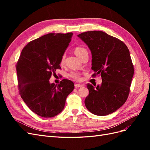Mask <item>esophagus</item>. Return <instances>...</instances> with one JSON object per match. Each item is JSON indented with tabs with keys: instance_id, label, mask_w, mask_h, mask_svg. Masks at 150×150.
Here are the masks:
<instances>
[{
	"instance_id": "1",
	"label": "esophagus",
	"mask_w": 150,
	"mask_h": 150,
	"mask_svg": "<svg viewBox=\"0 0 150 150\" xmlns=\"http://www.w3.org/2000/svg\"><path fill=\"white\" fill-rule=\"evenodd\" d=\"M83 85L81 84H75V87L76 88H83Z\"/></svg>"
}]
</instances>
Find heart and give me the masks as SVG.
I'll list each match as a JSON object with an SVG mask.
<instances>
[{
  "label": "heart",
  "instance_id": "b5f03b06",
  "mask_svg": "<svg viewBox=\"0 0 150 150\" xmlns=\"http://www.w3.org/2000/svg\"><path fill=\"white\" fill-rule=\"evenodd\" d=\"M74 53L76 55L78 56L79 59L82 57L85 53H88L87 50H86L85 48L83 47H77L74 49ZM64 62V56H63L61 59V64H63ZM70 76L71 78H72L76 80H78L79 79V74L78 72H72L70 74Z\"/></svg>",
  "mask_w": 150,
  "mask_h": 150
}]
</instances>
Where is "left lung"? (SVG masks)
I'll list each match as a JSON object with an SVG mask.
<instances>
[{
	"label": "left lung",
	"instance_id": "left-lung-1",
	"mask_svg": "<svg viewBox=\"0 0 150 150\" xmlns=\"http://www.w3.org/2000/svg\"><path fill=\"white\" fill-rule=\"evenodd\" d=\"M79 38L91 52L95 75L100 74L101 85L87 84L89 95L84 103L93 114L106 116L121 108L128 97L134 68L125 43L103 31L83 33Z\"/></svg>",
	"mask_w": 150,
	"mask_h": 150
}]
</instances>
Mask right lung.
I'll list each match as a JSON object with an SVG mask.
<instances>
[{
	"mask_svg": "<svg viewBox=\"0 0 150 150\" xmlns=\"http://www.w3.org/2000/svg\"><path fill=\"white\" fill-rule=\"evenodd\" d=\"M72 35L50 33L33 40L22 49L17 63L21 96L32 111L41 117H52L61 112L74 89L70 80L63 79L58 85L49 82L52 74L61 69Z\"/></svg>",
	"mask_w": 150,
	"mask_h": 150,
	"instance_id": "obj_1",
	"label": "right lung"
}]
</instances>
